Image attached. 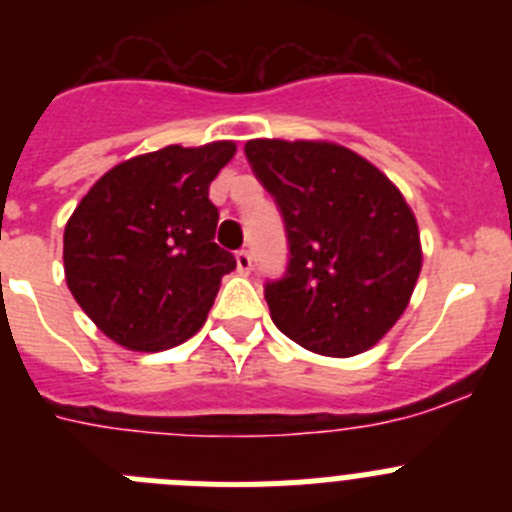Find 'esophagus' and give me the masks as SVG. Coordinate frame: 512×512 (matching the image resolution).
Instances as JSON below:
<instances>
[{
  "mask_svg": "<svg viewBox=\"0 0 512 512\" xmlns=\"http://www.w3.org/2000/svg\"><path fill=\"white\" fill-rule=\"evenodd\" d=\"M235 266H238V274H248L253 269V259L248 251L235 253Z\"/></svg>",
  "mask_w": 512,
  "mask_h": 512,
  "instance_id": "1",
  "label": "esophagus"
}]
</instances>
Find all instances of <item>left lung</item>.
<instances>
[{
	"label": "left lung",
	"mask_w": 512,
	"mask_h": 512,
	"mask_svg": "<svg viewBox=\"0 0 512 512\" xmlns=\"http://www.w3.org/2000/svg\"><path fill=\"white\" fill-rule=\"evenodd\" d=\"M246 156L287 230V274L264 292L274 325L312 354L369 351L400 320L423 266L402 192L328 140L256 138Z\"/></svg>",
	"instance_id": "8db88e82"
}]
</instances>
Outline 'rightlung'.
Masks as SVG:
<instances>
[{"label":"right lung","mask_w":512,"mask_h":512,"mask_svg":"<svg viewBox=\"0 0 512 512\" xmlns=\"http://www.w3.org/2000/svg\"><path fill=\"white\" fill-rule=\"evenodd\" d=\"M233 140L128 158L84 194L63 230V271L92 323L130 351H164L207 320L233 253L215 243L210 182Z\"/></svg>","instance_id":"add662e5"}]
</instances>
